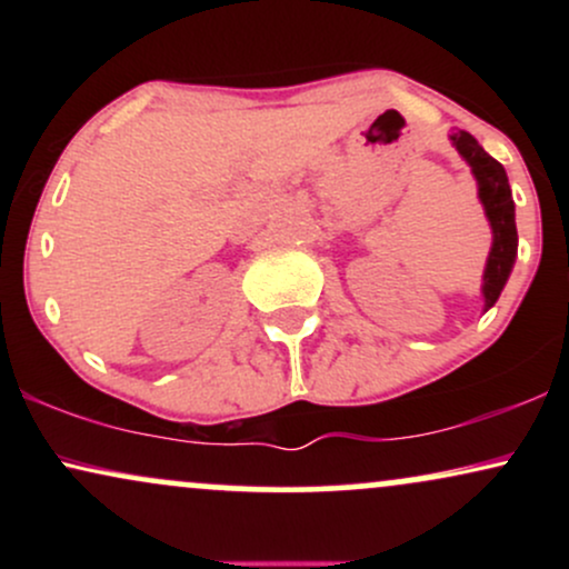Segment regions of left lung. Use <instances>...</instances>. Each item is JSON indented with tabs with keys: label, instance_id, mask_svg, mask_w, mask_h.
I'll return each mask as SVG.
<instances>
[{
	"label": "left lung",
	"instance_id": "obj_1",
	"mask_svg": "<svg viewBox=\"0 0 569 569\" xmlns=\"http://www.w3.org/2000/svg\"><path fill=\"white\" fill-rule=\"evenodd\" d=\"M452 143L457 147V152L468 160V166L473 168L476 181H479V198L485 202L489 224H492L495 240L487 259L485 289H481L485 291L487 307H492L498 302L508 276H511V267L516 259V221L511 187H508L506 168H502L495 158H489L471 133H466V130L452 133Z\"/></svg>",
	"mask_w": 569,
	"mask_h": 569
}]
</instances>
